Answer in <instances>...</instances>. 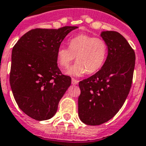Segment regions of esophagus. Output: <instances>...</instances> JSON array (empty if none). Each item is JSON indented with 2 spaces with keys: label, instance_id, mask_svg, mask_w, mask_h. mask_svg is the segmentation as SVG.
<instances>
[{
  "label": "esophagus",
  "instance_id": "esophagus-1",
  "mask_svg": "<svg viewBox=\"0 0 146 146\" xmlns=\"http://www.w3.org/2000/svg\"><path fill=\"white\" fill-rule=\"evenodd\" d=\"M71 82H72V84L73 85H76L78 83V82H79V81H78V80H75V79H72V81H71Z\"/></svg>",
  "mask_w": 146,
  "mask_h": 146
}]
</instances>
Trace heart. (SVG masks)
<instances>
[{
    "instance_id": "b5f03b06",
    "label": "heart",
    "mask_w": 146,
    "mask_h": 146,
    "mask_svg": "<svg viewBox=\"0 0 146 146\" xmlns=\"http://www.w3.org/2000/svg\"><path fill=\"white\" fill-rule=\"evenodd\" d=\"M68 44L69 48H60L57 50V58L60 68L67 70L76 57L77 64L69 70V74H92L104 65L108 54V46L104 39L80 34L72 38Z\"/></svg>"
}]
</instances>
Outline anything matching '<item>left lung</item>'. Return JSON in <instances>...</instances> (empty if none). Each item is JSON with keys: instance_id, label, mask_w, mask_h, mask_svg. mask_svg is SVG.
<instances>
[{"instance_id": "1", "label": "left lung", "mask_w": 146, "mask_h": 146, "mask_svg": "<svg viewBox=\"0 0 146 146\" xmlns=\"http://www.w3.org/2000/svg\"><path fill=\"white\" fill-rule=\"evenodd\" d=\"M108 57L99 71L79 82L78 112L87 125L96 126L113 117L124 104L133 77L136 55L126 38L115 31L101 34Z\"/></svg>"}]
</instances>
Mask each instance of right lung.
I'll return each mask as SVG.
<instances>
[{"label": "right lung", "instance_id": "1", "mask_svg": "<svg viewBox=\"0 0 146 146\" xmlns=\"http://www.w3.org/2000/svg\"><path fill=\"white\" fill-rule=\"evenodd\" d=\"M77 26L34 29L12 50L10 84L18 106L29 117L48 120L71 84L57 66V54L64 38Z\"/></svg>", "mask_w": 146, "mask_h": 146}]
</instances>
